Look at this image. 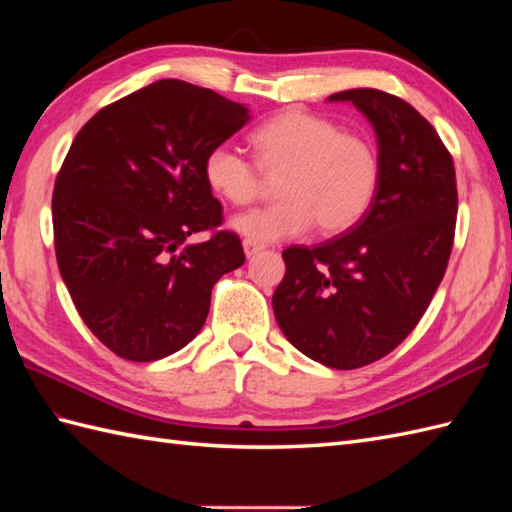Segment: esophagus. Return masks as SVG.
<instances>
[{"mask_svg":"<svg viewBox=\"0 0 512 512\" xmlns=\"http://www.w3.org/2000/svg\"><path fill=\"white\" fill-rule=\"evenodd\" d=\"M266 246L262 244V242H255V239H244V253H246V257H253V255H257L259 250H264Z\"/></svg>","mask_w":512,"mask_h":512,"instance_id":"1","label":"esophagus"}]
</instances>
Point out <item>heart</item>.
Segmentation results:
<instances>
[{"instance_id":"1","label":"heart","mask_w":512,"mask_h":512,"mask_svg":"<svg viewBox=\"0 0 512 512\" xmlns=\"http://www.w3.org/2000/svg\"><path fill=\"white\" fill-rule=\"evenodd\" d=\"M255 160L233 145L206 151L204 180L222 200L246 206L277 180L279 202L237 215L235 231L255 242L297 237L317 228L325 235L343 233L367 213L380 182L376 143L361 132L299 107L259 123L250 134Z\"/></svg>"}]
</instances>
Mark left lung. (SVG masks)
Returning <instances> with one entry per match:
<instances>
[{
  "label": "left lung",
  "instance_id": "8db88e82",
  "mask_svg": "<svg viewBox=\"0 0 512 512\" xmlns=\"http://www.w3.org/2000/svg\"><path fill=\"white\" fill-rule=\"evenodd\" d=\"M330 101H352L372 121L378 191L343 235L284 250L273 310L299 352L356 369L396 350L427 312L451 257L458 184L449 149L407 101L372 88Z\"/></svg>",
  "mask_w": 512,
  "mask_h": 512
}]
</instances>
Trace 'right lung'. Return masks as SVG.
Masks as SVG:
<instances>
[{
	"instance_id": "right-lung-1",
	"label": "right lung",
	"mask_w": 512,
	"mask_h": 512,
	"mask_svg": "<svg viewBox=\"0 0 512 512\" xmlns=\"http://www.w3.org/2000/svg\"><path fill=\"white\" fill-rule=\"evenodd\" d=\"M244 105L162 79L96 112L54 180L59 273L107 350L149 363L202 330L211 290L244 264L204 180L206 151L248 123ZM209 232L200 245H184Z\"/></svg>"
}]
</instances>
